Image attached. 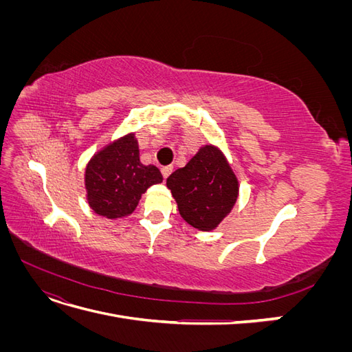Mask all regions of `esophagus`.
I'll return each mask as SVG.
<instances>
[{
	"mask_svg": "<svg viewBox=\"0 0 352 352\" xmlns=\"http://www.w3.org/2000/svg\"><path fill=\"white\" fill-rule=\"evenodd\" d=\"M172 172H173V167H172V166H166V167L162 168V175H163L164 179H167Z\"/></svg>",
	"mask_w": 352,
	"mask_h": 352,
	"instance_id": "esophagus-1",
	"label": "esophagus"
}]
</instances>
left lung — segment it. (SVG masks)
<instances>
[{
    "instance_id": "8db88e82",
    "label": "left lung",
    "mask_w": 352,
    "mask_h": 352,
    "mask_svg": "<svg viewBox=\"0 0 352 352\" xmlns=\"http://www.w3.org/2000/svg\"><path fill=\"white\" fill-rule=\"evenodd\" d=\"M179 214L198 230H211L230 212L238 198V180L217 148L207 145L167 177Z\"/></svg>"
}]
</instances>
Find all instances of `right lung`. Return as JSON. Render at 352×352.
Listing matches in <instances>:
<instances>
[{"mask_svg": "<svg viewBox=\"0 0 352 352\" xmlns=\"http://www.w3.org/2000/svg\"><path fill=\"white\" fill-rule=\"evenodd\" d=\"M160 182H163L160 170L141 163L133 135L105 146L92 157L85 172L89 206L107 219L131 214L145 190Z\"/></svg>", "mask_w": 352, "mask_h": 352, "instance_id": "obj_1", "label": "right lung"}]
</instances>
